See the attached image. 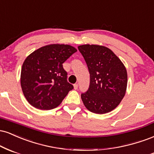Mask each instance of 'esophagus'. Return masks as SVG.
Wrapping results in <instances>:
<instances>
[{
    "label": "esophagus",
    "mask_w": 154,
    "mask_h": 154,
    "mask_svg": "<svg viewBox=\"0 0 154 154\" xmlns=\"http://www.w3.org/2000/svg\"><path fill=\"white\" fill-rule=\"evenodd\" d=\"M73 87H74V89H78V88H79V85H78V84H75L73 85Z\"/></svg>",
    "instance_id": "1"
}]
</instances>
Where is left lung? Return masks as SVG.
<instances>
[{"mask_svg": "<svg viewBox=\"0 0 154 154\" xmlns=\"http://www.w3.org/2000/svg\"><path fill=\"white\" fill-rule=\"evenodd\" d=\"M78 48L90 73L89 88L81 94L84 106L96 114L109 112L120 104L125 94L128 84L125 67L106 47L84 45Z\"/></svg>", "mask_w": 154, "mask_h": 154, "instance_id": "obj_1", "label": "left lung"}]
</instances>
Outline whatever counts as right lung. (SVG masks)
Masks as SVG:
<instances>
[{"instance_id":"1","label":"right lung","mask_w":154,"mask_h":154,"mask_svg":"<svg viewBox=\"0 0 154 154\" xmlns=\"http://www.w3.org/2000/svg\"><path fill=\"white\" fill-rule=\"evenodd\" d=\"M77 50L68 45L52 44L37 49L25 59L21 86L32 106L42 110L57 107L73 86L67 81L63 63Z\"/></svg>"}]
</instances>
